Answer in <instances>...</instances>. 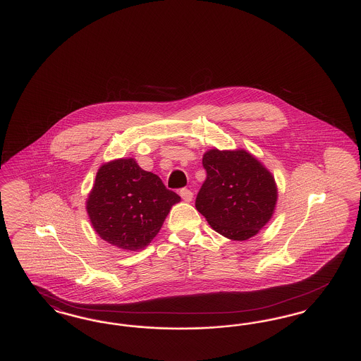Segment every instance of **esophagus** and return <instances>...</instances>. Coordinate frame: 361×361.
Masks as SVG:
<instances>
[{
    "mask_svg": "<svg viewBox=\"0 0 361 361\" xmlns=\"http://www.w3.org/2000/svg\"><path fill=\"white\" fill-rule=\"evenodd\" d=\"M180 196H181V197H183V200H184V202H187V203L192 202V199H193V193H192V190H189V189L187 188H183L180 190Z\"/></svg>",
    "mask_w": 361,
    "mask_h": 361,
    "instance_id": "obj_1",
    "label": "esophagus"
}]
</instances>
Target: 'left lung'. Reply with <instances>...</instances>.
Masks as SVG:
<instances>
[{"instance_id": "1", "label": "left lung", "mask_w": 361, "mask_h": 361, "mask_svg": "<svg viewBox=\"0 0 361 361\" xmlns=\"http://www.w3.org/2000/svg\"><path fill=\"white\" fill-rule=\"evenodd\" d=\"M207 178L196 197V209L209 226L233 240L258 234L275 212V177L243 149H211L203 155Z\"/></svg>"}]
</instances>
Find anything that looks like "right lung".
<instances>
[{
	"instance_id": "1",
	"label": "right lung",
	"mask_w": 361,
	"mask_h": 361,
	"mask_svg": "<svg viewBox=\"0 0 361 361\" xmlns=\"http://www.w3.org/2000/svg\"><path fill=\"white\" fill-rule=\"evenodd\" d=\"M180 200L157 174L143 171L134 158H118L97 171L86 211L102 240L121 250L137 252L153 240Z\"/></svg>"
}]
</instances>
